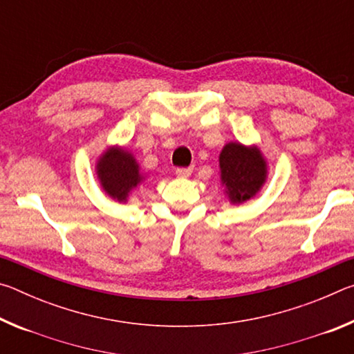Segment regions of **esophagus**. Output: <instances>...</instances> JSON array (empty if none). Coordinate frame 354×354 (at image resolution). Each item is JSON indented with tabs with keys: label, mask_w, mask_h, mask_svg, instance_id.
Wrapping results in <instances>:
<instances>
[{
	"label": "esophagus",
	"mask_w": 354,
	"mask_h": 354,
	"mask_svg": "<svg viewBox=\"0 0 354 354\" xmlns=\"http://www.w3.org/2000/svg\"><path fill=\"white\" fill-rule=\"evenodd\" d=\"M192 175V169H176V176L179 178H189Z\"/></svg>",
	"instance_id": "esophagus-1"
}]
</instances>
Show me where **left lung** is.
<instances>
[{"mask_svg":"<svg viewBox=\"0 0 354 354\" xmlns=\"http://www.w3.org/2000/svg\"><path fill=\"white\" fill-rule=\"evenodd\" d=\"M220 181L231 205H242L257 195L267 181V160L256 145L230 142L218 156Z\"/></svg>","mask_w":354,"mask_h":354,"instance_id":"1","label":"left lung"}]
</instances>
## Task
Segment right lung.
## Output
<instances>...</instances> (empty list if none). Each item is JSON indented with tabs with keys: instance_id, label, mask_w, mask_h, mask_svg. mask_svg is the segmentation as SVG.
<instances>
[{
	"instance_id": "right-lung-1",
	"label": "right lung",
	"mask_w": 354,
	"mask_h": 354,
	"mask_svg": "<svg viewBox=\"0 0 354 354\" xmlns=\"http://www.w3.org/2000/svg\"><path fill=\"white\" fill-rule=\"evenodd\" d=\"M95 171L101 189L118 203H127L131 192L145 179L134 154L118 145L109 147L100 156Z\"/></svg>"
}]
</instances>
